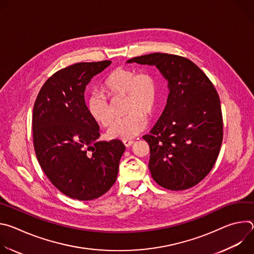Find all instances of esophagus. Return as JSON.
Listing matches in <instances>:
<instances>
[{
  "mask_svg": "<svg viewBox=\"0 0 254 254\" xmlns=\"http://www.w3.org/2000/svg\"><path fill=\"white\" fill-rule=\"evenodd\" d=\"M123 142H124V144L125 146L127 147V148H128V147H130L131 144L134 142L133 140H130V139H125V140H123Z\"/></svg>",
  "mask_w": 254,
  "mask_h": 254,
  "instance_id": "obj_1",
  "label": "esophagus"
}]
</instances>
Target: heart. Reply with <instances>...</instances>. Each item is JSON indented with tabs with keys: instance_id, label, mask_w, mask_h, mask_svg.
I'll return each instance as SVG.
<instances>
[{
	"instance_id": "1",
	"label": "heart",
	"mask_w": 254,
	"mask_h": 254,
	"mask_svg": "<svg viewBox=\"0 0 254 254\" xmlns=\"http://www.w3.org/2000/svg\"><path fill=\"white\" fill-rule=\"evenodd\" d=\"M103 91L110 98L126 97V117L117 120L108 129L112 138L130 139L140 133L148 125V115L155 111L158 101V84L148 72L129 68H117L106 77ZM87 110L92 119L102 127L114 120L113 106L102 92H92L87 99Z\"/></svg>"
}]
</instances>
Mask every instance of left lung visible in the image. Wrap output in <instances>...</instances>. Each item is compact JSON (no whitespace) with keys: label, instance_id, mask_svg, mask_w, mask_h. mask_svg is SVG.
<instances>
[{"label":"left lung","instance_id":"obj_1","mask_svg":"<svg viewBox=\"0 0 254 254\" xmlns=\"http://www.w3.org/2000/svg\"><path fill=\"white\" fill-rule=\"evenodd\" d=\"M155 65L168 80L167 105L150 134L149 168L156 182L172 191L194 187L209 174L223 139L220 98L213 83L191 60L152 53L127 63Z\"/></svg>","mask_w":254,"mask_h":254}]
</instances>
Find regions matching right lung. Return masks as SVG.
I'll use <instances>...</instances> for the list:
<instances>
[{"mask_svg":"<svg viewBox=\"0 0 254 254\" xmlns=\"http://www.w3.org/2000/svg\"><path fill=\"white\" fill-rule=\"evenodd\" d=\"M111 63L80 62L58 70L34 103L36 157L50 182L72 199L93 200L110 190L126 150L119 139L97 140L99 127L84 101L87 83Z\"/></svg>","mask_w":254,"mask_h":254,"instance_id":"obj_1","label":"right lung"}]
</instances>
